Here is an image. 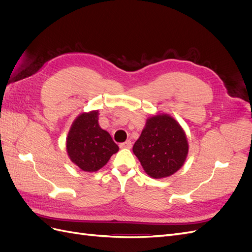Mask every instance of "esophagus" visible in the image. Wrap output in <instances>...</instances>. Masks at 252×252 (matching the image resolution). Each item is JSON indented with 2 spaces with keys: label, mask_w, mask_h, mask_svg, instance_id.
Returning <instances> with one entry per match:
<instances>
[{
  "label": "esophagus",
  "mask_w": 252,
  "mask_h": 252,
  "mask_svg": "<svg viewBox=\"0 0 252 252\" xmlns=\"http://www.w3.org/2000/svg\"><path fill=\"white\" fill-rule=\"evenodd\" d=\"M131 146H132V143H131V141H129V140L124 142V143L120 144V148H123V149H130Z\"/></svg>",
  "instance_id": "1"
}]
</instances>
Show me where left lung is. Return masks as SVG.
Wrapping results in <instances>:
<instances>
[{"label":"left lung","instance_id":"left-lung-1","mask_svg":"<svg viewBox=\"0 0 252 252\" xmlns=\"http://www.w3.org/2000/svg\"><path fill=\"white\" fill-rule=\"evenodd\" d=\"M132 151L149 177L163 179L184 165L188 142L178 122L162 113L147 120Z\"/></svg>","mask_w":252,"mask_h":252}]
</instances>
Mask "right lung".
Returning <instances> with one entry per match:
<instances>
[{"label":"right lung","mask_w":252,"mask_h":252,"mask_svg":"<svg viewBox=\"0 0 252 252\" xmlns=\"http://www.w3.org/2000/svg\"><path fill=\"white\" fill-rule=\"evenodd\" d=\"M97 116V110L81 113L67 135V154L83 171H97L119 151L110 134L98 125Z\"/></svg>","instance_id":"right-lung-1"}]
</instances>
